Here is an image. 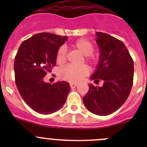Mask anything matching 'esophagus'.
Segmentation results:
<instances>
[{"mask_svg":"<svg viewBox=\"0 0 147 147\" xmlns=\"http://www.w3.org/2000/svg\"><path fill=\"white\" fill-rule=\"evenodd\" d=\"M70 86H71V88H75L77 86V84H76V83H71V84H70Z\"/></svg>","mask_w":147,"mask_h":147,"instance_id":"obj_1","label":"esophagus"}]
</instances>
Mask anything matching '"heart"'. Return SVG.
I'll return each mask as SVG.
<instances>
[{
	"instance_id": "heart-1",
	"label": "heart",
	"mask_w": 147,
	"mask_h": 147,
	"mask_svg": "<svg viewBox=\"0 0 147 147\" xmlns=\"http://www.w3.org/2000/svg\"><path fill=\"white\" fill-rule=\"evenodd\" d=\"M73 47L78 50L85 57V62L92 65L98 64L99 57L93 54L94 45L90 40L85 38L79 39L73 43ZM67 59V51L65 46L59 48L56 55V61L59 65H63ZM90 72L89 67L87 65H81L79 67L73 65H67L59 70V75L62 80L74 83L80 82L83 78L88 76Z\"/></svg>"
}]
</instances>
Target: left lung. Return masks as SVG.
Here are the masks:
<instances>
[{"label": "left lung", "instance_id": "left-lung-1", "mask_svg": "<svg viewBox=\"0 0 147 147\" xmlns=\"http://www.w3.org/2000/svg\"><path fill=\"white\" fill-rule=\"evenodd\" d=\"M99 62L90 77L102 87L89 85L83 102L90 112L98 115L113 113L124 105L133 85V59L124 43L102 32H96Z\"/></svg>", "mask_w": 147, "mask_h": 147}]
</instances>
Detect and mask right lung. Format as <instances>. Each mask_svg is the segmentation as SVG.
I'll return each instance as SVG.
<instances>
[{
	"mask_svg": "<svg viewBox=\"0 0 147 147\" xmlns=\"http://www.w3.org/2000/svg\"><path fill=\"white\" fill-rule=\"evenodd\" d=\"M67 37L48 32L37 34L22 42L15 56L18 91L27 105L39 113L48 115L60 109L71 90L67 82L51 85L43 80L56 65L57 50Z\"/></svg>",
	"mask_w": 147,
	"mask_h": 147,
	"instance_id": "right-lung-1",
	"label": "right lung"
}]
</instances>
